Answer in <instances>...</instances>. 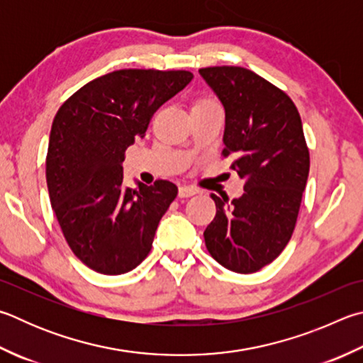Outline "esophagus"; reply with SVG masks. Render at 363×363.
Returning a JSON list of instances; mask_svg holds the SVG:
<instances>
[{
    "mask_svg": "<svg viewBox=\"0 0 363 363\" xmlns=\"http://www.w3.org/2000/svg\"><path fill=\"white\" fill-rule=\"evenodd\" d=\"M196 194V189H194V187H190V186H181L179 187V196H192V195H195Z\"/></svg>",
    "mask_w": 363,
    "mask_h": 363,
    "instance_id": "esophagus-1",
    "label": "esophagus"
}]
</instances>
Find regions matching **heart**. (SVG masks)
<instances>
[{
  "instance_id": "b5f03b06",
  "label": "heart",
  "mask_w": 363,
  "mask_h": 363,
  "mask_svg": "<svg viewBox=\"0 0 363 363\" xmlns=\"http://www.w3.org/2000/svg\"><path fill=\"white\" fill-rule=\"evenodd\" d=\"M214 100H211V98H201V100L196 101L195 104H201V103H213Z\"/></svg>"
}]
</instances>
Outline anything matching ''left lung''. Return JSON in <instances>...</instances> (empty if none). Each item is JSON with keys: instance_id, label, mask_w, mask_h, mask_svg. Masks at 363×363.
Instances as JSON below:
<instances>
[{"instance_id": "8db88e82", "label": "left lung", "mask_w": 363, "mask_h": 363, "mask_svg": "<svg viewBox=\"0 0 363 363\" xmlns=\"http://www.w3.org/2000/svg\"><path fill=\"white\" fill-rule=\"evenodd\" d=\"M225 109L223 157L245 181L228 201L211 195L216 217L204 230L213 259L235 273H255L278 257L294 233L309 173V150L294 101L241 67L200 69Z\"/></svg>"}]
</instances>
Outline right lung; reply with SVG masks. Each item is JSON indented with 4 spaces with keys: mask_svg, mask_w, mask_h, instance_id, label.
Returning <instances> with one entry per match:
<instances>
[{
    "mask_svg": "<svg viewBox=\"0 0 363 363\" xmlns=\"http://www.w3.org/2000/svg\"><path fill=\"white\" fill-rule=\"evenodd\" d=\"M192 79L190 71L118 69L58 109L45 159L50 204L72 254L98 273H128L150 252L177 187L163 179L123 187L122 162L155 111Z\"/></svg>",
    "mask_w": 363,
    "mask_h": 363,
    "instance_id": "1",
    "label": "right lung"
}]
</instances>
